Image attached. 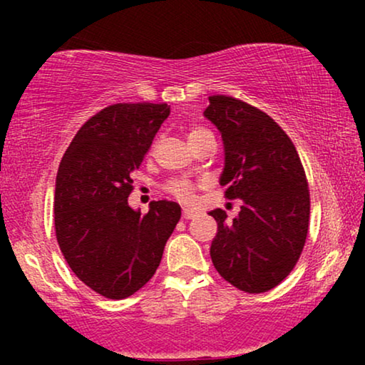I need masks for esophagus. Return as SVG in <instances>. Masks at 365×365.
<instances>
[{"label": "esophagus", "instance_id": "obj_1", "mask_svg": "<svg viewBox=\"0 0 365 365\" xmlns=\"http://www.w3.org/2000/svg\"><path fill=\"white\" fill-rule=\"evenodd\" d=\"M197 216H199V212L194 211V209H191V207H184L182 209V217L184 219H194Z\"/></svg>", "mask_w": 365, "mask_h": 365}]
</instances>
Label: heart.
Segmentation results:
<instances>
[{
	"mask_svg": "<svg viewBox=\"0 0 365 365\" xmlns=\"http://www.w3.org/2000/svg\"><path fill=\"white\" fill-rule=\"evenodd\" d=\"M206 136H212V133L209 131V129L201 128V126H192L187 133V139L191 144L197 143L199 139H202ZM168 189H169V192L174 194L178 199H181V201H191L192 199L194 184L186 181V179H176V181H171L169 182Z\"/></svg>",
	"mask_w": 365,
	"mask_h": 365,
	"instance_id": "b5f03b06",
	"label": "heart"
}]
</instances>
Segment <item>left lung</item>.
I'll use <instances>...</instances> for the list:
<instances>
[{
	"mask_svg": "<svg viewBox=\"0 0 365 365\" xmlns=\"http://www.w3.org/2000/svg\"><path fill=\"white\" fill-rule=\"evenodd\" d=\"M219 129L224 169L219 182L241 211L226 222L222 209L211 244L216 271L249 294L271 291L301 256L309 227V187L294 144L271 116L231 96H209L204 111Z\"/></svg>",
	"mask_w": 365,
	"mask_h": 365,
	"instance_id": "left-lung-1",
	"label": "left lung"
}]
</instances>
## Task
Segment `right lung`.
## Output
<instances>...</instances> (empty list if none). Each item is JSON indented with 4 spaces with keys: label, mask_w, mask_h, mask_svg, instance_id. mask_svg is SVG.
<instances>
[{
    "label": "right lung",
    "mask_w": 365,
    "mask_h": 365,
    "mask_svg": "<svg viewBox=\"0 0 365 365\" xmlns=\"http://www.w3.org/2000/svg\"><path fill=\"white\" fill-rule=\"evenodd\" d=\"M171 109L166 103H119L79 129L59 164L54 227L64 259L94 292L126 299L154 276L181 206L153 201L141 216L128 204L141 166Z\"/></svg>",
    "instance_id": "add662e5"
}]
</instances>
